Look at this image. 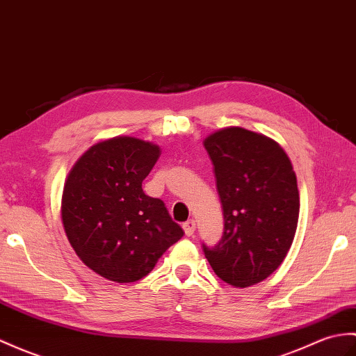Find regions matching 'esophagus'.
<instances>
[{
  "instance_id": "1",
  "label": "esophagus",
  "mask_w": 356,
  "mask_h": 356,
  "mask_svg": "<svg viewBox=\"0 0 356 356\" xmlns=\"http://www.w3.org/2000/svg\"><path fill=\"white\" fill-rule=\"evenodd\" d=\"M184 230L188 236H193L195 232V221L191 218L184 222Z\"/></svg>"
}]
</instances>
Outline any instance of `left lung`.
<instances>
[{"label":"left lung","mask_w":356,"mask_h":356,"mask_svg":"<svg viewBox=\"0 0 356 356\" xmlns=\"http://www.w3.org/2000/svg\"><path fill=\"white\" fill-rule=\"evenodd\" d=\"M216 172L225 230L202 244L206 259L226 284L245 288L267 279L293 244L299 221V189L282 147L241 127L204 139Z\"/></svg>","instance_id":"obj_1"}]
</instances>
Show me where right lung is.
Listing matches in <instances>:
<instances>
[{
	"mask_svg": "<svg viewBox=\"0 0 356 356\" xmlns=\"http://www.w3.org/2000/svg\"><path fill=\"white\" fill-rule=\"evenodd\" d=\"M159 154L158 145L113 138L90 147L65 181L66 236L90 270L113 282L143 279L184 236L161 198L143 191Z\"/></svg>",
	"mask_w": 356,
	"mask_h": 356,
	"instance_id": "obj_1",
	"label": "right lung"
}]
</instances>
